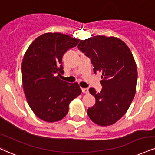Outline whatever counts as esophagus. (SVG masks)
<instances>
[{"instance_id": "obj_1", "label": "esophagus", "mask_w": 155, "mask_h": 155, "mask_svg": "<svg viewBox=\"0 0 155 155\" xmlns=\"http://www.w3.org/2000/svg\"><path fill=\"white\" fill-rule=\"evenodd\" d=\"M81 91H82L83 93H85V94H88L89 93L88 88H81Z\"/></svg>"}]
</instances>
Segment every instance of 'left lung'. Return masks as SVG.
<instances>
[{
  "label": "left lung",
  "instance_id": "obj_1",
  "mask_svg": "<svg viewBox=\"0 0 155 155\" xmlns=\"http://www.w3.org/2000/svg\"><path fill=\"white\" fill-rule=\"evenodd\" d=\"M78 49L90 58L94 74H102L100 92L89 89L96 102L87 114L99 126L114 124L127 112L135 96L138 74L131 50L120 39L100 35L81 40Z\"/></svg>",
  "mask_w": 155,
  "mask_h": 155
}]
</instances>
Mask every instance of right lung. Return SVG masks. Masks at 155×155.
Here are the masks:
<instances>
[{
    "instance_id": "right-lung-1",
    "label": "right lung",
    "mask_w": 155,
    "mask_h": 155,
    "mask_svg": "<svg viewBox=\"0 0 155 155\" xmlns=\"http://www.w3.org/2000/svg\"><path fill=\"white\" fill-rule=\"evenodd\" d=\"M79 40L61 33H45L33 41L22 61L23 88L31 110L46 122H56L68 112L71 102L80 95L77 83L59 79L64 73L62 58Z\"/></svg>"
}]
</instances>
